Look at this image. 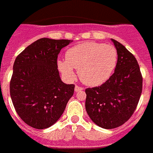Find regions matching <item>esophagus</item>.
Wrapping results in <instances>:
<instances>
[{
  "label": "esophagus",
  "mask_w": 153,
  "mask_h": 153,
  "mask_svg": "<svg viewBox=\"0 0 153 153\" xmlns=\"http://www.w3.org/2000/svg\"><path fill=\"white\" fill-rule=\"evenodd\" d=\"M84 90V88L83 87H82V86H79V85H76L75 86V91L76 92H78L80 91H83Z\"/></svg>",
  "instance_id": "esophagus-1"
}]
</instances>
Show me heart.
Returning <instances> with one entry per match:
<instances>
[{"label":"heart","mask_w":153,"mask_h":153,"mask_svg":"<svg viewBox=\"0 0 153 153\" xmlns=\"http://www.w3.org/2000/svg\"><path fill=\"white\" fill-rule=\"evenodd\" d=\"M117 62L118 53L113 45L85 42L68 49L66 60H59L57 67L67 78L74 77V68L84 84L97 86L111 76Z\"/></svg>","instance_id":"heart-1"}]
</instances>
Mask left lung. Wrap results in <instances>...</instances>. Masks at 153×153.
<instances>
[{"instance_id":"8db88e82","label":"left lung","mask_w":153,"mask_h":153,"mask_svg":"<svg viewBox=\"0 0 153 153\" xmlns=\"http://www.w3.org/2000/svg\"><path fill=\"white\" fill-rule=\"evenodd\" d=\"M118 53L114 74L99 86L85 89V109L91 120L103 128L121 126L133 115L143 90V76L133 54L112 39Z\"/></svg>"}]
</instances>
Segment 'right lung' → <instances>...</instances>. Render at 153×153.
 I'll return each mask as SVG.
<instances>
[{
	"label": "right lung",
	"mask_w": 153,
	"mask_h": 153,
	"mask_svg": "<svg viewBox=\"0 0 153 153\" xmlns=\"http://www.w3.org/2000/svg\"><path fill=\"white\" fill-rule=\"evenodd\" d=\"M68 39H38L16 57L10 93L16 113L29 126L44 129L62 116L75 85L62 82L57 56Z\"/></svg>",
	"instance_id": "obj_1"
}]
</instances>
